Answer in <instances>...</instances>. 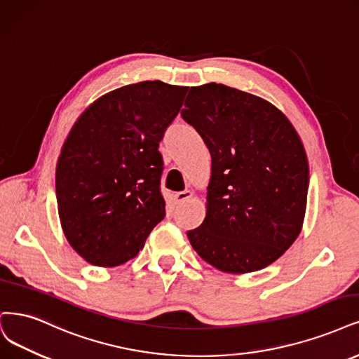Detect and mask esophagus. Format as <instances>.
Listing matches in <instances>:
<instances>
[{
    "instance_id": "obj_1",
    "label": "esophagus",
    "mask_w": 359,
    "mask_h": 359,
    "mask_svg": "<svg viewBox=\"0 0 359 359\" xmlns=\"http://www.w3.org/2000/svg\"><path fill=\"white\" fill-rule=\"evenodd\" d=\"M191 197H193V191H190V190H184V191H178V193H175L174 199H175V203H184V202L190 201Z\"/></svg>"
}]
</instances>
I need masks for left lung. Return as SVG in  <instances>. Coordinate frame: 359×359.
Listing matches in <instances>:
<instances>
[{"label": "left lung", "mask_w": 359, "mask_h": 359, "mask_svg": "<svg viewBox=\"0 0 359 359\" xmlns=\"http://www.w3.org/2000/svg\"><path fill=\"white\" fill-rule=\"evenodd\" d=\"M181 116L212 158L206 217L187 231L191 246L226 273L267 267L303 226L309 163L299 133L275 105L217 83L191 88Z\"/></svg>", "instance_id": "8db88e82"}]
</instances>
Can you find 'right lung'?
Segmentation results:
<instances>
[{"label":"right lung","instance_id":"add662e5","mask_svg":"<svg viewBox=\"0 0 359 359\" xmlns=\"http://www.w3.org/2000/svg\"><path fill=\"white\" fill-rule=\"evenodd\" d=\"M189 88L141 81L96 100L74 123L56 165L60 226L93 266L116 267L165 218L158 142Z\"/></svg>","mask_w":359,"mask_h":359}]
</instances>
